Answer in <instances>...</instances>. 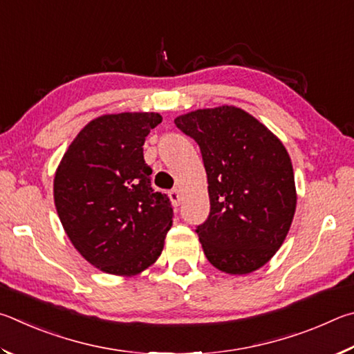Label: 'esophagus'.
<instances>
[{"instance_id": "obj_1", "label": "esophagus", "mask_w": 354, "mask_h": 354, "mask_svg": "<svg viewBox=\"0 0 354 354\" xmlns=\"http://www.w3.org/2000/svg\"><path fill=\"white\" fill-rule=\"evenodd\" d=\"M169 197H171V201H172V203L174 205H180V202H182V196H180V191L178 189H172L171 193H169Z\"/></svg>"}]
</instances>
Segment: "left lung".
<instances>
[{
  "label": "left lung",
  "mask_w": 354,
  "mask_h": 354,
  "mask_svg": "<svg viewBox=\"0 0 354 354\" xmlns=\"http://www.w3.org/2000/svg\"><path fill=\"white\" fill-rule=\"evenodd\" d=\"M201 147L209 214L196 227L214 268L244 275L280 249L295 213L292 163L283 142L247 111L222 105L176 118Z\"/></svg>",
  "instance_id": "left-lung-1"
}]
</instances>
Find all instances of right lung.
<instances>
[{"label": "right lung", "instance_id": "1", "mask_svg": "<svg viewBox=\"0 0 354 354\" xmlns=\"http://www.w3.org/2000/svg\"><path fill=\"white\" fill-rule=\"evenodd\" d=\"M158 113L104 115L68 147L54 178V202L68 238L95 268L135 275L160 257L172 225L167 194L151 185L142 145Z\"/></svg>", "mask_w": 354, "mask_h": 354}]
</instances>
